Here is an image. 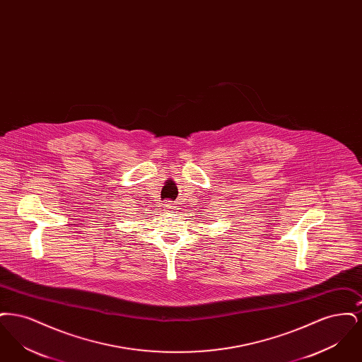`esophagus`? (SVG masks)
Here are the masks:
<instances>
[{
  "label": "esophagus",
  "instance_id": "1",
  "mask_svg": "<svg viewBox=\"0 0 362 362\" xmlns=\"http://www.w3.org/2000/svg\"><path fill=\"white\" fill-rule=\"evenodd\" d=\"M164 209H165V211L173 213V210H175V206H173V204L171 201H167V202H165V205H164Z\"/></svg>",
  "mask_w": 362,
  "mask_h": 362
}]
</instances>
